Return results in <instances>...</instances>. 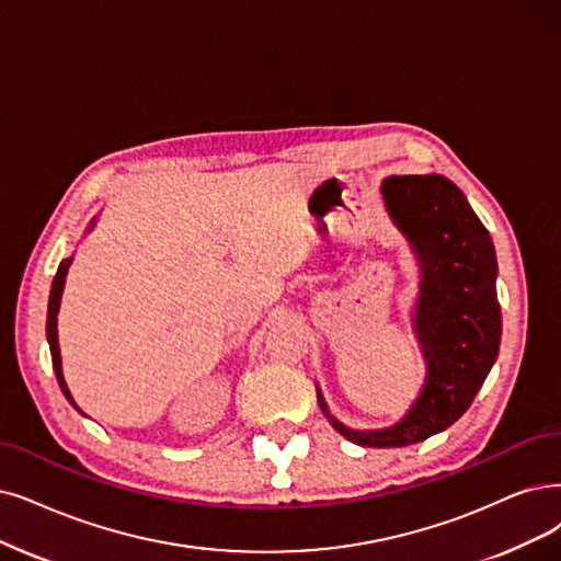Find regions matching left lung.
<instances>
[{
    "mask_svg": "<svg viewBox=\"0 0 561 561\" xmlns=\"http://www.w3.org/2000/svg\"><path fill=\"white\" fill-rule=\"evenodd\" d=\"M382 197L421 264L414 331L428 373L410 412L382 431H352L329 414L320 389L318 400L343 437L389 449L446 431L472 405L500 352L502 312L492 239L454 182L439 174L389 176Z\"/></svg>",
    "mask_w": 561,
    "mask_h": 561,
    "instance_id": "obj_1",
    "label": "left lung"
}]
</instances>
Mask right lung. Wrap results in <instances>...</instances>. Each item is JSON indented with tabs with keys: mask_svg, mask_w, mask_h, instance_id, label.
<instances>
[{
	"mask_svg": "<svg viewBox=\"0 0 561 561\" xmlns=\"http://www.w3.org/2000/svg\"><path fill=\"white\" fill-rule=\"evenodd\" d=\"M96 218L92 220V226H89L87 230L94 228ZM73 257H66L59 262V268L55 274V280H53V289H50V301H48V324H46V333H48V343H50V354H53V368H55V375H57V382L66 396V400L71 402V405L78 410L76 400L69 391V387H66L64 382V375H61V356H59V341H57V312H59V301H61V293H64V283H66V274H69V266H71ZM80 412V410H78Z\"/></svg>",
	"mask_w": 561,
	"mask_h": 561,
	"instance_id": "1",
	"label": "right lung"
}]
</instances>
